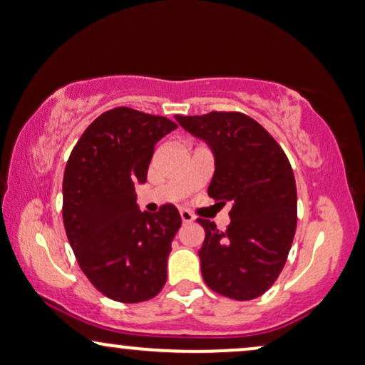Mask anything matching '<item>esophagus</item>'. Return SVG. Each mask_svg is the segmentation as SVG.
<instances>
[{"label":"esophagus","instance_id":"1","mask_svg":"<svg viewBox=\"0 0 365 365\" xmlns=\"http://www.w3.org/2000/svg\"><path fill=\"white\" fill-rule=\"evenodd\" d=\"M181 220H182V223H192L194 215L192 212H189L187 210H181Z\"/></svg>","mask_w":365,"mask_h":365}]
</instances>
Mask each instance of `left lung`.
<instances>
[{
    "label": "left lung",
    "instance_id": "8db88e82",
    "mask_svg": "<svg viewBox=\"0 0 365 365\" xmlns=\"http://www.w3.org/2000/svg\"><path fill=\"white\" fill-rule=\"evenodd\" d=\"M215 154L207 194L231 202L226 231L197 217L206 231L200 250L206 285L233 300H253L277 282L297 230V184L280 144L241 112L176 115Z\"/></svg>",
    "mask_w": 365,
    "mask_h": 365
}]
</instances>
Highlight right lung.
Returning a JSON list of instances; mask_svg holds the SVG:
<instances>
[{
	"mask_svg": "<svg viewBox=\"0 0 365 365\" xmlns=\"http://www.w3.org/2000/svg\"><path fill=\"white\" fill-rule=\"evenodd\" d=\"M176 127L115 107L85 129L67 160L61 212L70 246L90 283L122 304L150 300L168 278L181 216L169 202L140 212L134 184L145 182L155 142Z\"/></svg>",
	"mask_w": 365,
	"mask_h": 365,
	"instance_id": "obj_1",
	"label": "right lung"
}]
</instances>
